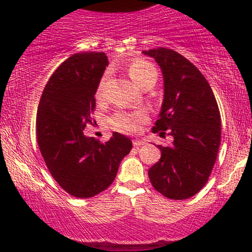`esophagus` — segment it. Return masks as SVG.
<instances>
[{
  "mask_svg": "<svg viewBox=\"0 0 252 252\" xmlns=\"http://www.w3.org/2000/svg\"><path fill=\"white\" fill-rule=\"evenodd\" d=\"M144 143H146V142H144L143 140H140V138H135V140L132 141V144H134V147H136V148H138V147L143 146Z\"/></svg>",
  "mask_w": 252,
  "mask_h": 252,
  "instance_id": "esophagus-1",
  "label": "esophagus"
}]
</instances>
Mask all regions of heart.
I'll list each match as a JSON object with an SVG mask.
<instances>
[{
    "instance_id": "obj_1",
    "label": "heart",
    "mask_w": 252,
    "mask_h": 252,
    "mask_svg": "<svg viewBox=\"0 0 252 252\" xmlns=\"http://www.w3.org/2000/svg\"><path fill=\"white\" fill-rule=\"evenodd\" d=\"M128 73L137 85H142L147 79L152 76H155L156 71L152 63L143 59H136L128 66ZM106 76L102 78L99 85H98L97 94L98 96H102L105 86ZM147 114L144 111H135V112H117L114 115L110 121L111 126L114 129L122 132H134L140 128V124L146 122Z\"/></svg>"
}]
</instances>
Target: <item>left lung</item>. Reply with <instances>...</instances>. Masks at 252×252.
Returning <instances> with one entry per match:
<instances>
[{
	"label": "left lung",
	"instance_id": "1",
	"mask_svg": "<svg viewBox=\"0 0 252 252\" xmlns=\"http://www.w3.org/2000/svg\"><path fill=\"white\" fill-rule=\"evenodd\" d=\"M158 63L163 77V100L153 132L173 136L158 146L161 158L148 170L158 192L173 200L189 199L205 186L220 146L221 120L209 82L178 52L143 51Z\"/></svg>",
	"mask_w": 252,
	"mask_h": 252
}]
</instances>
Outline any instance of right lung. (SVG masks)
Masks as SVG:
<instances>
[{"label":"right lung","instance_id":"add662e5","mask_svg":"<svg viewBox=\"0 0 252 252\" xmlns=\"http://www.w3.org/2000/svg\"><path fill=\"white\" fill-rule=\"evenodd\" d=\"M108 65L102 52L73 54L52 74L37 106L36 137L46 166L60 187L77 198L108 189L132 148L131 140L116 131L105 143L84 135Z\"/></svg>","mask_w":252,"mask_h":252}]
</instances>
